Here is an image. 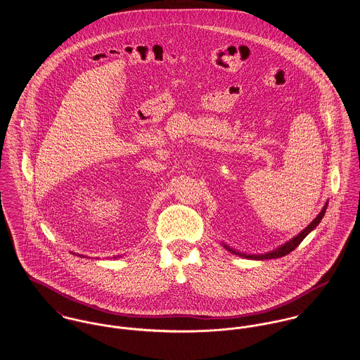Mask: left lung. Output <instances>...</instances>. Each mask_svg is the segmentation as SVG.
<instances>
[{
    "label": "left lung",
    "mask_w": 360,
    "mask_h": 360,
    "mask_svg": "<svg viewBox=\"0 0 360 360\" xmlns=\"http://www.w3.org/2000/svg\"><path fill=\"white\" fill-rule=\"evenodd\" d=\"M326 206L322 209V212L316 216V219L307 227V229H304V231H301L295 238H293L292 240H289L288 243H285L283 246H281L279 249H276V250H274V252H271V253H266V255H260V256H250V255H245V253H238V252H233L232 249H229V246H226L227 249H229L231 253H236V255H239L240 257H246V259H256V260H268V259H278V257H282V256H286V255H289L290 252H293L295 248L304 240V238L312 231V229H315L319 223H321V220L323 219V216H325V212H326Z\"/></svg>",
    "instance_id": "8db88e82"
}]
</instances>
